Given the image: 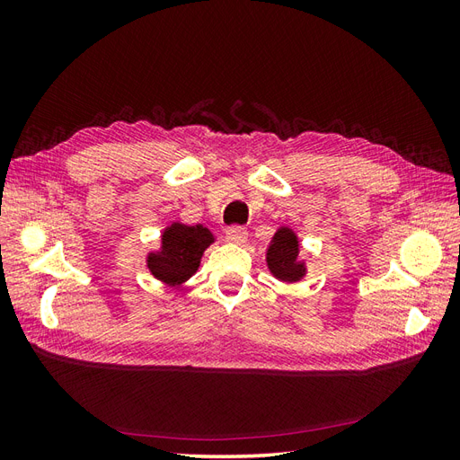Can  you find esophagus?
Returning <instances> with one entry per match:
<instances>
[{"label":"esophagus","mask_w":460,"mask_h":460,"mask_svg":"<svg viewBox=\"0 0 460 460\" xmlns=\"http://www.w3.org/2000/svg\"><path fill=\"white\" fill-rule=\"evenodd\" d=\"M226 240L230 243H238V245L243 243L247 240V228H243V226H230L226 230Z\"/></svg>","instance_id":"obj_1"}]
</instances>
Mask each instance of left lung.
I'll return each mask as SVG.
<instances>
[{
	"instance_id": "obj_1",
	"label": "left lung",
	"mask_w": 460,
	"mask_h": 460,
	"mask_svg": "<svg viewBox=\"0 0 460 460\" xmlns=\"http://www.w3.org/2000/svg\"><path fill=\"white\" fill-rule=\"evenodd\" d=\"M267 264L282 282H299L305 276V262L299 261V242L294 230L280 228L269 245Z\"/></svg>"
}]
</instances>
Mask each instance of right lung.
<instances>
[{"label": "right lung", "mask_w": 460, "mask_h": 460, "mask_svg": "<svg viewBox=\"0 0 460 460\" xmlns=\"http://www.w3.org/2000/svg\"><path fill=\"white\" fill-rule=\"evenodd\" d=\"M215 242L208 228L172 222L161 235V249L147 255V269L157 280L180 286L196 274L205 249Z\"/></svg>", "instance_id": "obj_1"}]
</instances>
